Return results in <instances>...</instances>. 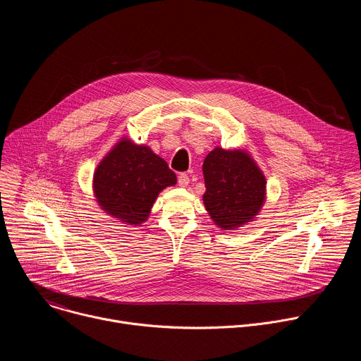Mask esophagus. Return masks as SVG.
<instances>
[{"label":"esophagus","instance_id":"34e87169","mask_svg":"<svg viewBox=\"0 0 361 361\" xmlns=\"http://www.w3.org/2000/svg\"><path fill=\"white\" fill-rule=\"evenodd\" d=\"M188 183H190L188 176H187L185 173H181V174L178 176V185H180V187H187Z\"/></svg>","mask_w":361,"mask_h":361}]
</instances>
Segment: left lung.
<instances>
[{"mask_svg":"<svg viewBox=\"0 0 361 361\" xmlns=\"http://www.w3.org/2000/svg\"><path fill=\"white\" fill-rule=\"evenodd\" d=\"M204 207L223 230L255 219L266 200V177L243 149L214 148L202 164Z\"/></svg>","mask_w":361,"mask_h":361,"instance_id":"left-lung-1","label":"left lung"}]
</instances>
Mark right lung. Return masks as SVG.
I'll use <instances>...</instances> for the list:
<instances>
[{
	"mask_svg": "<svg viewBox=\"0 0 361 361\" xmlns=\"http://www.w3.org/2000/svg\"><path fill=\"white\" fill-rule=\"evenodd\" d=\"M176 183L174 171L151 148L123 138L98 164L92 187L107 214L124 224L140 226L160 191Z\"/></svg>",
	"mask_w": 361,
	"mask_h": 361,
	"instance_id": "right-lung-1",
	"label": "right lung"
}]
</instances>
